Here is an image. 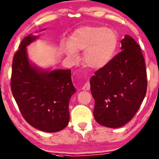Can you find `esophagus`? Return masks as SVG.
<instances>
[{
  "mask_svg": "<svg viewBox=\"0 0 159 159\" xmlns=\"http://www.w3.org/2000/svg\"><path fill=\"white\" fill-rule=\"evenodd\" d=\"M90 88V84L89 82H85V84H84L83 87L82 88V89L83 90H89Z\"/></svg>",
  "mask_w": 159,
  "mask_h": 159,
  "instance_id": "esophagus-1",
  "label": "esophagus"
}]
</instances>
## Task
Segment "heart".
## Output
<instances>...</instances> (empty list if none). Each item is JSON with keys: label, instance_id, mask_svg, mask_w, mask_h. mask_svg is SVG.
Wrapping results in <instances>:
<instances>
[{"label": "heart", "instance_id": "heart-1", "mask_svg": "<svg viewBox=\"0 0 159 159\" xmlns=\"http://www.w3.org/2000/svg\"><path fill=\"white\" fill-rule=\"evenodd\" d=\"M118 44L117 34L109 28L88 26L81 28L72 34L69 44L63 49L68 56L77 58V52L84 50L83 61L91 69H100L114 57Z\"/></svg>", "mask_w": 159, "mask_h": 159}]
</instances>
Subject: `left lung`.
I'll return each instance as SVG.
<instances>
[{"mask_svg":"<svg viewBox=\"0 0 159 159\" xmlns=\"http://www.w3.org/2000/svg\"><path fill=\"white\" fill-rule=\"evenodd\" d=\"M121 52L96 71L90 80L95 100L93 116L104 126L119 128L129 122L147 91V72L139 45L125 35Z\"/></svg>","mask_w":159,"mask_h":159,"instance_id":"left-lung-1","label":"left lung"}]
</instances>
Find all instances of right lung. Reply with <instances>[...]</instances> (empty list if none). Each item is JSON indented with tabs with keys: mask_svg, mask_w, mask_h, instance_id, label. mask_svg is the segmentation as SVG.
<instances>
[{
	"mask_svg": "<svg viewBox=\"0 0 159 159\" xmlns=\"http://www.w3.org/2000/svg\"><path fill=\"white\" fill-rule=\"evenodd\" d=\"M36 38L25 37L14 55L11 89L27 122L40 131L57 132L69 124V100L76 89L71 70L49 71L30 63L26 47Z\"/></svg>",
	"mask_w": 159,
	"mask_h": 159,
	"instance_id": "add662e5",
	"label": "right lung"
}]
</instances>
